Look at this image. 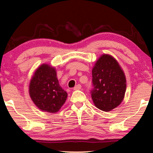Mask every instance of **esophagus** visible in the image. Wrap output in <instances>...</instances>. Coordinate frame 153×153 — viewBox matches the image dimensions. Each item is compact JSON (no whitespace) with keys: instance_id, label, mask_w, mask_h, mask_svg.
<instances>
[{"instance_id":"obj_1","label":"esophagus","mask_w":153,"mask_h":153,"mask_svg":"<svg viewBox=\"0 0 153 153\" xmlns=\"http://www.w3.org/2000/svg\"><path fill=\"white\" fill-rule=\"evenodd\" d=\"M81 88H82L81 85H80V84H77V85H76V86L74 88V90H80V89H81Z\"/></svg>"}]
</instances>
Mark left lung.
<instances>
[{
  "label": "left lung",
  "instance_id": "8db88e82",
  "mask_svg": "<svg viewBox=\"0 0 153 153\" xmlns=\"http://www.w3.org/2000/svg\"><path fill=\"white\" fill-rule=\"evenodd\" d=\"M90 90L96 107L110 111L120 105L125 95L126 79L123 71L113 56L103 55L92 69Z\"/></svg>",
  "mask_w": 153,
  "mask_h": 153
}]
</instances>
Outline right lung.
Segmentation results:
<instances>
[{
  "label": "right lung",
  "instance_id": "obj_1",
  "mask_svg": "<svg viewBox=\"0 0 153 153\" xmlns=\"http://www.w3.org/2000/svg\"><path fill=\"white\" fill-rule=\"evenodd\" d=\"M30 95L40 109L49 113L57 112L67 97L59 86L55 69L46 64L41 65L31 79Z\"/></svg>",
  "mask_w": 153,
  "mask_h": 153
}]
</instances>
